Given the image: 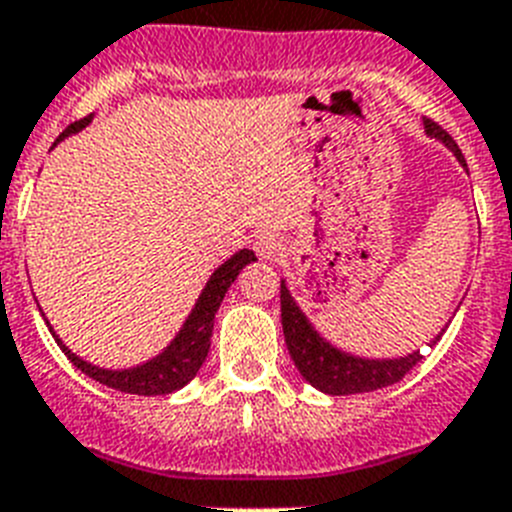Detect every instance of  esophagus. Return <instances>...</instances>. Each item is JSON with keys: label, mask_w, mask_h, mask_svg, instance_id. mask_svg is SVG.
Returning a JSON list of instances; mask_svg holds the SVG:
<instances>
[{"label": "esophagus", "mask_w": 512, "mask_h": 512, "mask_svg": "<svg viewBox=\"0 0 512 512\" xmlns=\"http://www.w3.org/2000/svg\"><path fill=\"white\" fill-rule=\"evenodd\" d=\"M255 249L263 260H276V257H281L283 244L276 234H260L255 239Z\"/></svg>", "instance_id": "esophagus-1"}]
</instances>
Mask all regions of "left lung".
Returning a JSON list of instances; mask_svg holds the SVG:
<instances>
[{
  "mask_svg": "<svg viewBox=\"0 0 512 512\" xmlns=\"http://www.w3.org/2000/svg\"><path fill=\"white\" fill-rule=\"evenodd\" d=\"M424 132L429 137L440 140L445 148L458 158L463 169H466V158H463L461 148L455 145L453 137L442 130L440 124H435L432 119H424ZM281 325L283 336H286V346H289V354L294 359L296 369L302 372L304 380L312 385V388L322 390L328 395H354V393H372V390L388 388L393 382L403 380L406 372L422 362V354L414 351V354L395 356V359H367V356H354L341 351L338 346H333L330 341L320 336L315 330V325L309 322V317L304 315L302 307L296 304V299L291 296L286 281H281ZM442 336V333H440ZM440 336L432 343L440 341ZM429 343V346H432Z\"/></svg>",
  "mask_w": 512,
  "mask_h": 512,
  "instance_id": "1",
  "label": "left lung"
}]
</instances>
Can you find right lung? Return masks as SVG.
Returning a JSON list of instances; mask_svg holds the SVG:
<instances>
[{"mask_svg":"<svg viewBox=\"0 0 512 512\" xmlns=\"http://www.w3.org/2000/svg\"><path fill=\"white\" fill-rule=\"evenodd\" d=\"M90 119L93 117H85L80 119V122L70 124V127L57 137V143H62L64 137H70L75 135V132L83 130L85 124H90ZM57 143H54V148H57ZM255 260L257 257L252 249H239L236 255H231L229 260H226V263L218 265V268L213 270V276L208 278V283H205L203 294L197 296V302L195 307H192L190 317L184 320V325L179 328L174 341H171L161 354L148 359V362L137 364V367H130V369L96 367V364L85 362V359H80L77 354H72V351L62 343V338L54 333V328H49L51 336L57 338L59 349L67 354V359H70L80 372H85L90 380L101 382V385H106V388L122 390V393H132V395L174 393V390L184 388V385H187L197 372H200L205 356H208L210 336H213V320H216V312L218 307H221L223 296H226L231 283L236 281V276L242 273L244 265L255 263ZM46 325H49V320H46Z\"/></svg>","mask_w":512,"mask_h":512,"instance_id":"obj_1","label":"right lung"}]
</instances>
